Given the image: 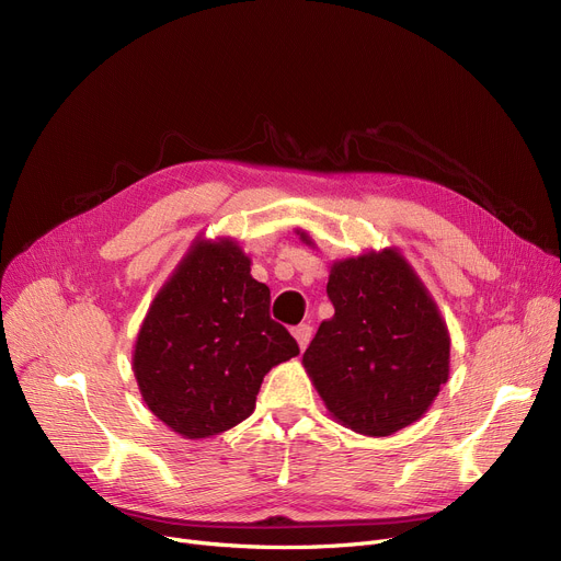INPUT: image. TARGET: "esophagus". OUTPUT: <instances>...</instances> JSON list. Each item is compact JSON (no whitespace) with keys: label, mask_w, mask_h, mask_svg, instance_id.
<instances>
[{"label":"esophagus","mask_w":561,"mask_h":561,"mask_svg":"<svg viewBox=\"0 0 561 561\" xmlns=\"http://www.w3.org/2000/svg\"><path fill=\"white\" fill-rule=\"evenodd\" d=\"M311 334H313V328H311V325H305V322H302V325H298V328H293V336H296L300 350H305V347L309 345Z\"/></svg>","instance_id":"obj_1"}]
</instances>
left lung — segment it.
<instances>
[{
  "label": "left lung",
  "instance_id": "obj_1",
  "mask_svg": "<svg viewBox=\"0 0 561 561\" xmlns=\"http://www.w3.org/2000/svg\"><path fill=\"white\" fill-rule=\"evenodd\" d=\"M328 296L302 364L330 414L366 436L416 423L448 381L450 334L414 268L398 250L334 261Z\"/></svg>",
  "mask_w": 561,
  "mask_h": 561
}]
</instances>
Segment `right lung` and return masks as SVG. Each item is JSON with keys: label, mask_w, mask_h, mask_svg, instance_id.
Returning <instances> with one entry per match:
<instances>
[{"label": "right lung", "mask_w": 561, "mask_h": 561, "mask_svg": "<svg viewBox=\"0 0 561 561\" xmlns=\"http://www.w3.org/2000/svg\"><path fill=\"white\" fill-rule=\"evenodd\" d=\"M296 355V339L271 318V288L250 275L239 243L197 239L142 320L134 375L159 421L209 438L245 421L263 375Z\"/></svg>", "instance_id": "1"}]
</instances>
